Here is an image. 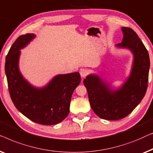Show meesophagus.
<instances>
[{"label":"esophagus","mask_w":153,"mask_h":153,"mask_svg":"<svg viewBox=\"0 0 153 153\" xmlns=\"http://www.w3.org/2000/svg\"><path fill=\"white\" fill-rule=\"evenodd\" d=\"M79 74H80V76L82 77H85L88 74V71L85 68H81L79 70Z\"/></svg>","instance_id":"obj_1"}]
</instances>
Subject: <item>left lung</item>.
<instances>
[{
    "label": "left lung",
    "instance_id": "left-lung-1",
    "mask_svg": "<svg viewBox=\"0 0 153 153\" xmlns=\"http://www.w3.org/2000/svg\"><path fill=\"white\" fill-rule=\"evenodd\" d=\"M122 42L116 48L127 49L133 55L130 75L121 85L112 84L98 74L88 75L84 79L92 110L102 119H123L134 110L145 96L148 87L150 57L143 42L130 27L121 28Z\"/></svg>",
    "mask_w": 153,
    "mask_h": 153
}]
</instances>
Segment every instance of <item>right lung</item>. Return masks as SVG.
<instances>
[{
    "label": "right lung",
    "mask_w": 153,
    "mask_h": 153,
    "mask_svg": "<svg viewBox=\"0 0 153 153\" xmlns=\"http://www.w3.org/2000/svg\"><path fill=\"white\" fill-rule=\"evenodd\" d=\"M36 34L21 35L15 41L6 57L5 71L12 102L27 119L42 125H55L69 114L72 94L81 81L78 72L58 74L45 86L30 83L19 69L21 50L26 47Z\"/></svg>",
    "instance_id": "right-lung-1"
}]
</instances>
